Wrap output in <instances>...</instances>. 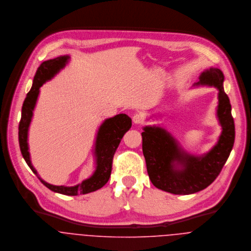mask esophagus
Listing matches in <instances>:
<instances>
[{
	"label": "esophagus",
	"mask_w": 251,
	"mask_h": 251,
	"mask_svg": "<svg viewBox=\"0 0 251 251\" xmlns=\"http://www.w3.org/2000/svg\"><path fill=\"white\" fill-rule=\"evenodd\" d=\"M132 121L134 124L136 125H141L143 124L144 122V116L140 113H136L133 117H132Z\"/></svg>",
	"instance_id": "obj_1"
}]
</instances>
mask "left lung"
Here are the masks:
<instances>
[{
	"instance_id": "left-lung-1",
	"label": "left lung",
	"mask_w": 251,
	"mask_h": 251,
	"mask_svg": "<svg viewBox=\"0 0 251 251\" xmlns=\"http://www.w3.org/2000/svg\"><path fill=\"white\" fill-rule=\"evenodd\" d=\"M223 81L222 72L210 68L194 84L214 86L218 90L216 116L222 131L217 143L207 153L190 154L166 129L155 126L144 127L143 154L149 178L155 187L173 194H192L205 189L219 175L235 141V124Z\"/></svg>"
}]
</instances>
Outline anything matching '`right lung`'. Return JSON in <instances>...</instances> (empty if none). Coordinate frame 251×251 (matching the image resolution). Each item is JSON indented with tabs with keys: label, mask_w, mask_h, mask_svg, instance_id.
Returning a JSON list of instances; mask_svg holds the SVG:
<instances>
[{
	"label": "right lung",
	"mask_w": 251,
	"mask_h": 251,
	"mask_svg": "<svg viewBox=\"0 0 251 251\" xmlns=\"http://www.w3.org/2000/svg\"><path fill=\"white\" fill-rule=\"evenodd\" d=\"M70 56H60L43 62L37 69L34 77L33 86L24 100L19 123V146L21 153L31 170L36 174L39 180L50 190L64 195L75 196L78 194H87L101 188L110 178L112 170V162L114 153L120 145L125 133L131 127V119L126 114H118L113 118L106 119L99 128L95 143L96 170L88 179L82 180L74 186L53 185L41 179L36 169L32 165L29 145L28 132L32 122L33 112L36 106V100L39 95V88L46 82L51 80L61 70H63L70 61Z\"/></svg>",
	"instance_id": "add662e5"
}]
</instances>
